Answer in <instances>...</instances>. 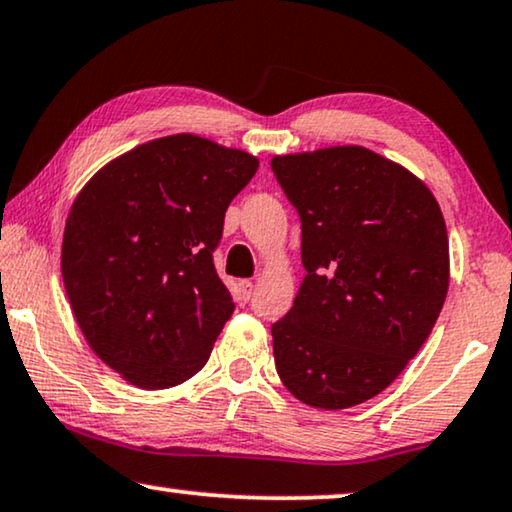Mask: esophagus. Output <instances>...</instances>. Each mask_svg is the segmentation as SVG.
Instances as JSON below:
<instances>
[{"mask_svg":"<svg viewBox=\"0 0 512 512\" xmlns=\"http://www.w3.org/2000/svg\"><path fill=\"white\" fill-rule=\"evenodd\" d=\"M253 294H255V285H253V280H241L239 283V297H241V301H248L253 299Z\"/></svg>","mask_w":512,"mask_h":512,"instance_id":"obj_1","label":"esophagus"}]
</instances>
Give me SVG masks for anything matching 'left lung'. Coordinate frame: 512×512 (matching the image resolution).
<instances>
[{
  "label": "left lung",
  "mask_w": 512,
  "mask_h": 512,
  "mask_svg": "<svg viewBox=\"0 0 512 512\" xmlns=\"http://www.w3.org/2000/svg\"><path fill=\"white\" fill-rule=\"evenodd\" d=\"M301 220L306 276L273 359L283 385L313 408L373 399L434 329L450 280L448 232L429 187L362 146L271 160Z\"/></svg>",
  "instance_id": "left-lung-1"
}]
</instances>
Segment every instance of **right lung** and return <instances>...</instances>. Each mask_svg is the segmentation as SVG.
<instances>
[{"label":"right lung","mask_w":512,"mask_h":512,"mask_svg":"<svg viewBox=\"0 0 512 512\" xmlns=\"http://www.w3.org/2000/svg\"><path fill=\"white\" fill-rule=\"evenodd\" d=\"M257 157L194 134L155 139L92 176L71 206L62 278L85 341L143 390L192 378L232 318L213 264Z\"/></svg>","instance_id":"obj_1"}]
</instances>
